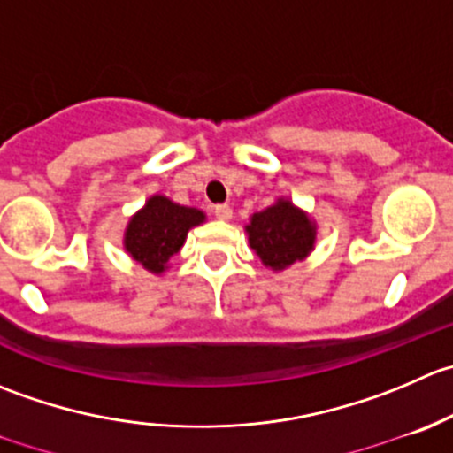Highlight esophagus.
Masks as SVG:
<instances>
[{
    "label": "esophagus",
    "instance_id": "obj_1",
    "mask_svg": "<svg viewBox=\"0 0 453 453\" xmlns=\"http://www.w3.org/2000/svg\"><path fill=\"white\" fill-rule=\"evenodd\" d=\"M214 217L221 219V221H230V219H232V208L227 203L214 205Z\"/></svg>",
    "mask_w": 453,
    "mask_h": 453
}]
</instances>
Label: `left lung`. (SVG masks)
<instances>
[{
  "label": "left lung",
  "instance_id": "1",
  "mask_svg": "<svg viewBox=\"0 0 453 453\" xmlns=\"http://www.w3.org/2000/svg\"><path fill=\"white\" fill-rule=\"evenodd\" d=\"M314 226L289 201L254 214L248 226L250 245L272 270H285L301 261L314 245Z\"/></svg>",
  "mask_w": 453,
  "mask_h": 453
}]
</instances>
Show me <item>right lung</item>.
Masks as SVG:
<instances>
[{
	"label": "right lung",
	"mask_w": 453,
	"mask_h": 453,
	"mask_svg": "<svg viewBox=\"0 0 453 453\" xmlns=\"http://www.w3.org/2000/svg\"><path fill=\"white\" fill-rule=\"evenodd\" d=\"M203 219L201 210L177 205L165 196H152L128 223L124 245L134 261L159 274L181 250L188 230L203 223Z\"/></svg>",
	"instance_id": "1"
}]
</instances>
